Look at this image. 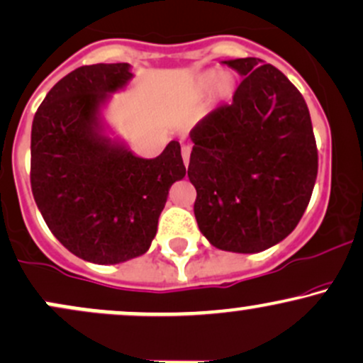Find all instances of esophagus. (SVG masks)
I'll return each instance as SVG.
<instances>
[{"mask_svg": "<svg viewBox=\"0 0 363 363\" xmlns=\"http://www.w3.org/2000/svg\"><path fill=\"white\" fill-rule=\"evenodd\" d=\"M182 160H184V165L187 167V165H189V155H191V148L187 147V145H184V147H182Z\"/></svg>", "mask_w": 363, "mask_h": 363, "instance_id": "esophagus-1", "label": "esophagus"}]
</instances>
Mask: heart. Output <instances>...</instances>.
Instances as JSON below:
<instances>
[{"label":"heart","mask_w":363,"mask_h":363,"mask_svg":"<svg viewBox=\"0 0 363 363\" xmlns=\"http://www.w3.org/2000/svg\"><path fill=\"white\" fill-rule=\"evenodd\" d=\"M215 83H216L215 86L216 97H218L220 101H228V99H232V95H234L235 91L234 78L228 77V74L218 77V73L216 72H208L199 78L198 83H196V94H203V91L210 90Z\"/></svg>","instance_id":"b5f03b06"}]
</instances>
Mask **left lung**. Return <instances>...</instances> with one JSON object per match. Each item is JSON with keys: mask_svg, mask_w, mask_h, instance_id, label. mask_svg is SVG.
<instances>
[{"mask_svg": "<svg viewBox=\"0 0 363 363\" xmlns=\"http://www.w3.org/2000/svg\"><path fill=\"white\" fill-rule=\"evenodd\" d=\"M244 80L191 129L194 216L208 242L254 254L291 234L311 201L318 148L302 94L257 57L222 61Z\"/></svg>", "mask_w": 363, "mask_h": 363, "instance_id": "obj_1", "label": "left lung"}]
</instances>
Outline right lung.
<instances>
[{
    "mask_svg": "<svg viewBox=\"0 0 363 363\" xmlns=\"http://www.w3.org/2000/svg\"><path fill=\"white\" fill-rule=\"evenodd\" d=\"M131 78L128 62L77 68L49 90L32 123L37 208L69 252L95 264L147 252L170 186L186 176L179 141L141 158L107 135L102 107Z\"/></svg>",
    "mask_w": 363,
    "mask_h": 363,
    "instance_id": "1",
    "label": "right lung"
}]
</instances>
